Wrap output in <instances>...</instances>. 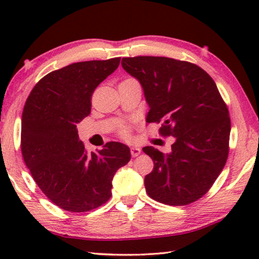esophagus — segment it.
Listing matches in <instances>:
<instances>
[{
	"instance_id": "obj_1",
	"label": "esophagus",
	"mask_w": 259,
	"mask_h": 259,
	"mask_svg": "<svg viewBox=\"0 0 259 259\" xmlns=\"http://www.w3.org/2000/svg\"><path fill=\"white\" fill-rule=\"evenodd\" d=\"M130 151H131V155H133L134 157L138 156L140 153H142V150H140L139 147H131Z\"/></svg>"
}]
</instances>
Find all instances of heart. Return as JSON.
<instances>
[{"label":"heart","mask_w":259,"mask_h":259,"mask_svg":"<svg viewBox=\"0 0 259 259\" xmlns=\"http://www.w3.org/2000/svg\"><path fill=\"white\" fill-rule=\"evenodd\" d=\"M121 133H122V135H128L129 134V126L128 125H122L121 126Z\"/></svg>","instance_id":"1"}]
</instances>
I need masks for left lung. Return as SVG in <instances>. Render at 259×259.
Returning a JSON list of instances; mask_svg holds the SVG:
<instances>
[{
    "label": "left lung",
    "mask_w": 259,
    "mask_h": 259,
    "mask_svg": "<svg viewBox=\"0 0 259 259\" xmlns=\"http://www.w3.org/2000/svg\"><path fill=\"white\" fill-rule=\"evenodd\" d=\"M121 64L143 87L151 108L146 121L175 138L168 154L143 148L154 162L145 177L148 196L169 205L202 198L229 156L231 119L216 83L198 65L168 57H128Z\"/></svg>",
    "instance_id": "8db88e82"
}]
</instances>
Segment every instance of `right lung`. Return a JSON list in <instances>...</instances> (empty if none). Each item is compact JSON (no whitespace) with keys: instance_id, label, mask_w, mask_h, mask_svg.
Segmentation results:
<instances>
[{"instance_id":"right-lung-1","label":"right lung","mask_w":259,"mask_h":259,"mask_svg":"<svg viewBox=\"0 0 259 259\" xmlns=\"http://www.w3.org/2000/svg\"><path fill=\"white\" fill-rule=\"evenodd\" d=\"M120 57L74 63L47 74L30 91L21 117V153L35 183L52 203L85 212L112 196L116 170L130 161L124 144L89 153L76 123L91 112V96L115 71Z\"/></svg>"}]
</instances>
